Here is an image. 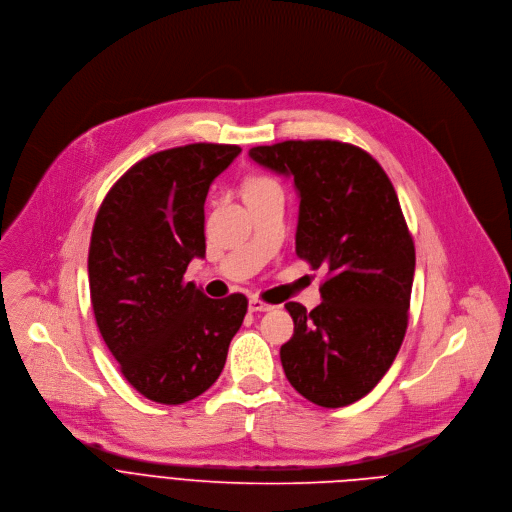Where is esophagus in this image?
<instances>
[{
	"mask_svg": "<svg viewBox=\"0 0 512 512\" xmlns=\"http://www.w3.org/2000/svg\"><path fill=\"white\" fill-rule=\"evenodd\" d=\"M249 309H251V311H271L273 305L267 303V301H263V299H259V297H251V299H249Z\"/></svg>",
	"mask_w": 512,
	"mask_h": 512,
	"instance_id": "esophagus-1",
	"label": "esophagus"
}]
</instances>
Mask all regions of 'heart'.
Instances as JSON below:
<instances>
[{
  "instance_id": "heart-1",
  "label": "heart",
  "mask_w": 512,
  "mask_h": 512,
  "mask_svg": "<svg viewBox=\"0 0 512 512\" xmlns=\"http://www.w3.org/2000/svg\"><path fill=\"white\" fill-rule=\"evenodd\" d=\"M267 185H277L273 179H269V177H255L251 183H249V187H267ZM247 187V189H249Z\"/></svg>"
}]
</instances>
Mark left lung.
<instances>
[{"instance_id":"obj_1","label":"left lung","mask_w":512,"mask_h":512,"mask_svg":"<svg viewBox=\"0 0 512 512\" xmlns=\"http://www.w3.org/2000/svg\"><path fill=\"white\" fill-rule=\"evenodd\" d=\"M249 154L293 177L295 253L327 269L315 309L285 303L295 323L281 346L285 376L317 406H350L390 370L408 327L416 249L394 185L370 152L339 140H285Z\"/></svg>"}]
</instances>
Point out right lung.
<instances>
[{
	"label": "right lung",
	"mask_w": 512,
	"mask_h": 512,
	"mask_svg": "<svg viewBox=\"0 0 512 512\" xmlns=\"http://www.w3.org/2000/svg\"><path fill=\"white\" fill-rule=\"evenodd\" d=\"M241 152L195 142L154 152L112 185L90 239V301L104 344L144 398L177 406L223 372L247 297H207L185 281L205 255V199Z\"/></svg>",
	"instance_id": "add662e5"
}]
</instances>
